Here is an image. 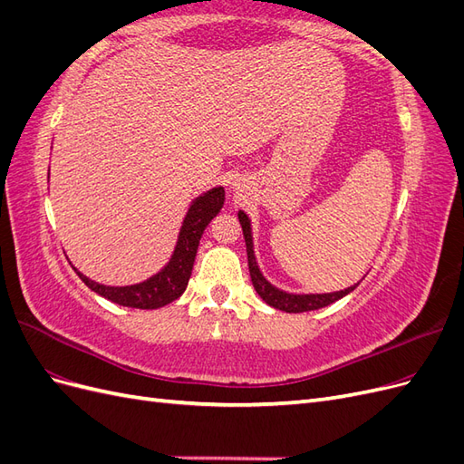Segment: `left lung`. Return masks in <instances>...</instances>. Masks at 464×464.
<instances>
[{"label": "left lung", "mask_w": 464, "mask_h": 464, "mask_svg": "<svg viewBox=\"0 0 464 464\" xmlns=\"http://www.w3.org/2000/svg\"><path fill=\"white\" fill-rule=\"evenodd\" d=\"M237 218H240L244 237H246V247H247V265H249V275H251V283H254L256 292L263 298L265 304H269L280 312L286 314H302V312H314L319 310V307H325L336 300H341L346 294L353 292L356 285L348 286L344 290H336V292H325V294H296V292H286L283 288L275 286L273 283L266 280L259 269L257 259H256V251H254V234H251V220L244 213V210H237Z\"/></svg>", "instance_id": "obj_1"}]
</instances>
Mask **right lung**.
<instances>
[{
  "label": "right lung",
  "mask_w": 464,
  "mask_h": 464,
  "mask_svg": "<svg viewBox=\"0 0 464 464\" xmlns=\"http://www.w3.org/2000/svg\"><path fill=\"white\" fill-rule=\"evenodd\" d=\"M222 205V186L210 188L208 191L201 193L199 198H195L188 208L184 222H181L170 259H168V263L159 273H154L147 280H141V283L125 286H108L96 283V280L89 278L87 275H82L77 266H73V269L92 292L101 294V296H104L110 302L125 307H137V310H157V307L178 300L181 294L186 292L201 236L208 227V222L220 213Z\"/></svg>",
  "instance_id": "1"
}]
</instances>
